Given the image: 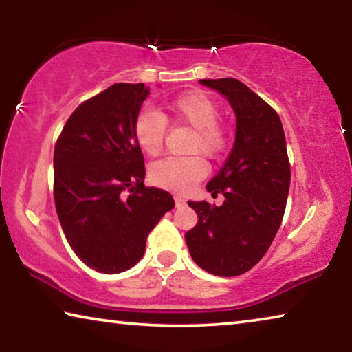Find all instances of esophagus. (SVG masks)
<instances>
[{
  "label": "esophagus",
  "instance_id": "34e87169",
  "mask_svg": "<svg viewBox=\"0 0 352 352\" xmlns=\"http://www.w3.org/2000/svg\"><path fill=\"white\" fill-rule=\"evenodd\" d=\"M186 205V200H184L183 197H180V195H175V206L177 208H182Z\"/></svg>",
  "mask_w": 352,
  "mask_h": 352
}]
</instances>
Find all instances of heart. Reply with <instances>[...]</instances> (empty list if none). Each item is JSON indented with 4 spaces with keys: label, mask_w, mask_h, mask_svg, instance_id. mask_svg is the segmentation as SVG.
Returning a JSON list of instances; mask_svg holds the SVG:
<instances>
[{
    "label": "heart",
    "mask_w": 352,
    "mask_h": 352,
    "mask_svg": "<svg viewBox=\"0 0 352 352\" xmlns=\"http://www.w3.org/2000/svg\"><path fill=\"white\" fill-rule=\"evenodd\" d=\"M169 110L175 118L195 129L190 141V152H201L206 157H217L225 147V130L217 122L219 107L204 91H188L177 96L169 104ZM166 118L152 109H142L135 118L133 133L138 146L148 155L162 151L166 135ZM151 180L157 186L188 192L194 184L205 178L208 166L200 155L190 157H166L152 163Z\"/></svg>",
    "instance_id": "obj_1"
}]
</instances>
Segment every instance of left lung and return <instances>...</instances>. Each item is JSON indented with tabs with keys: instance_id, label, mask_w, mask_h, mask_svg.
Returning a JSON list of instances; mask_svg holds the SVG:
<instances>
[{
	"instance_id": "left-lung-1",
	"label": "left lung",
	"mask_w": 352,
	"mask_h": 352,
	"mask_svg": "<svg viewBox=\"0 0 352 352\" xmlns=\"http://www.w3.org/2000/svg\"><path fill=\"white\" fill-rule=\"evenodd\" d=\"M228 100L236 140L223 168L206 184L220 206L188 201L199 222L184 239L190 258L216 276H237L258 264L281 225L290 186V164L278 113L241 80L201 79Z\"/></svg>"
}]
</instances>
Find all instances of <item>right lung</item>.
<instances>
[{
  "instance_id": "right-lung-1",
  "label": "right lung",
  "mask_w": 352,
  "mask_h": 352,
  "mask_svg": "<svg viewBox=\"0 0 352 352\" xmlns=\"http://www.w3.org/2000/svg\"><path fill=\"white\" fill-rule=\"evenodd\" d=\"M148 88L115 83L85 100L54 148V200L67 241L83 264L107 275L138 264L146 239L175 206L168 190L144 186L135 118Z\"/></svg>"
}]
</instances>
